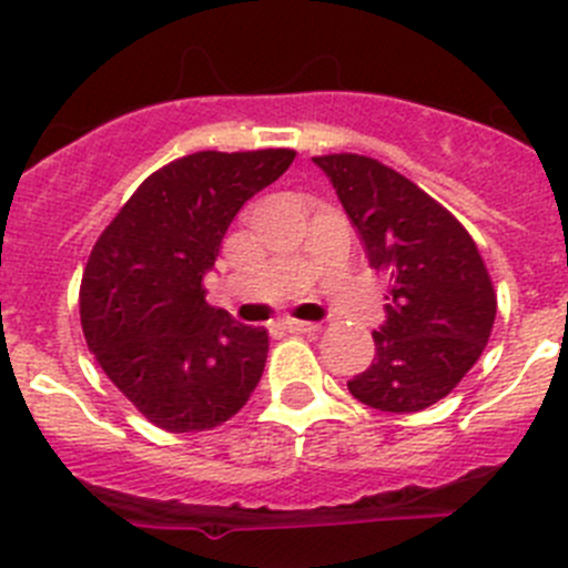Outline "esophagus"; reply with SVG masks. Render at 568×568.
I'll use <instances>...</instances> for the list:
<instances>
[{
  "label": "esophagus",
  "mask_w": 568,
  "mask_h": 568,
  "mask_svg": "<svg viewBox=\"0 0 568 568\" xmlns=\"http://www.w3.org/2000/svg\"><path fill=\"white\" fill-rule=\"evenodd\" d=\"M285 329L296 332V335H313V332L321 329V324H316V321H294V318H288V321H285Z\"/></svg>",
  "instance_id": "esophagus-1"
}]
</instances>
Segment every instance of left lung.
Listing matches in <instances>:
<instances>
[{"label":"left lung","instance_id":"1","mask_svg":"<svg viewBox=\"0 0 568 568\" xmlns=\"http://www.w3.org/2000/svg\"><path fill=\"white\" fill-rule=\"evenodd\" d=\"M324 170L365 255L390 280L376 357L348 393L379 412L437 404L478 363L491 335L497 294L473 236L448 209L382 162L332 153Z\"/></svg>","mask_w":568,"mask_h":568}]
</instances>
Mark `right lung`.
Instances as JSON below:
<instances>
[{"mask_svg":"<svg viewBox=\"0 0 568 568\" xmlns=\"http://www.w3.org/2000/svg\"><path fill=\"white\" fill-rule=\"evenodd\" d=\"M294 156L268 148L175 159L136 186L90 252L79 291L84 341L164 432L222 426L261 382L268 332L211 307L203 277L239 209Z\"/></svg>","mask_w":568,"mask_h":568,"instance_id":"right-lung-1","label":"right lung"}]
</instances>
